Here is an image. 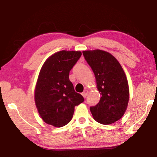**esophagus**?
I'll use <instances>...</instances> for the list:
<instances>
[{
	"label": "esophagus",
	"mask_w": 157,
	"mask_h": 157,
	"mask_svg": "<svg viewBox=\"0 0 157 157\" xmlns=\"http://www.w3.org/2000/svg\"><path fill=\"white\" fill-rule=\"evenodd\" d=\"M87 94H88V90H85L83 91V93H82V95L84 98H86V96L87 95Z\"/></svg>",
	"instance_id": "obj_1"
}]
</instances>
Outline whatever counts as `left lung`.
Listing matches in <instances>:
<instances>
[{"label": "left lung", "instance_id": "1", "mask_svg": "<svg viewBox=\"0 0 157 157\" xmlns=\"http://www.w3.org/2000/svg\"><path fill=\"white\" fill-rule=\"evenodd\" d=\"M82 54L95 74L101 95L99 103L90 108L93 118L104 125L113 124L124 116L129 101L128 82L124 69L108 52L87 50Z\"/></svg>", "mask_w": 157, "mask_h": 157}]
</instances>
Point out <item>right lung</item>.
Segmentation results:
<instances>
[{
  "instance_id": "add662e5",
  "label": "right lung",
  "mask_w": 157,
  "mask_h": 157,
  "mask_svg": "<svg viewBox=\"0 0 157 157\" xmlns=\"http://www.w3.org/2000/svg\"><path fill=\"white\" fill-rule=\"evenodd\" d=\"M81 55L80 51L62 50L48 57L41 67L34 100L46 124L58 128L65 126L72 119L75 106L84 101L69 79L70 71Z\"/></svg>"
}]
</instances>
